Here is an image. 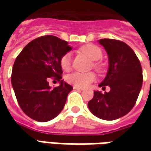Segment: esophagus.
Wrapping results in <instances>:
<instances>
[{
    "mask_svg": "<svg viewBox=\"0 0 151 151\" xmlns=\"http://www.w3.org/2000/svg\"><path fill=\"white\" fill-rule=\"evenodd\" d=\"M74 88V90H78V91H83V88H81V87H78V86H74L73 87Z\"/></svg>",
    "mask_w": 151,
    "mask_h": 151,
    "instance_id": "1",
    "label": "esophagus"
}]
</instances>
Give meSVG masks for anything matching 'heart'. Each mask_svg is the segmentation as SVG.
<instances>
[{
    "label": "heart",
    "mask_w": 151,
    "mask_h": 151,
    "mask_svg": "<svg viewBox=\"0 0 151 151\" xmlns=\"http://www.w3.org/2000/svg\"><path fill=\"white\" fill-rule=\"evenodd\" d=\"M81 51L86 55H87L93 61L99 60L102 57V51L98 46L95 44H86L81 48ZM70 65H71V55L70 53H66L61 57L60 65L63 70H68L70 68ZM93 66L97 70H101V65L98 62H94ZM95 80H96V76L92 72H73L66 76V81L68 83L78 87H86L90 83L93 82Z\"/></svg>",
    "instance_id": "heart-1"
}]
</instances>
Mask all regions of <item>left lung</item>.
<instances>
[{
    "label": "left lung",
    "mask_w": 151,
    "mask_h": 151,
    "mask_svg": "<svg viewBox=\"0 0 151 151\" xmlns=\"http://www.w3.org/2000/svg\"><path fill=\"white\" fill-rule=\"evenodd\" d=\"M98 42L107 51L109 61L107 76L99 86L105 89L108 86L110 91H94L88 107L99 119L114 120L126 115L134 106L142 87V68L128 44L111 38Z\"/></svg>",
    "instance_id": "1"
}]
</instances>
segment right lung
I'll return each mask as SVG.
<instances>
[{
    "instance_id": "obj_1",
    "label": "right lung",
    "mask_w": 151,
    "mask_h": 151,
    "mask_svg": "<svg viewBox=\"0 0 151 151\" xmlns=\"http://www.w3.org/2000/svg\"><path fill=\"white\" fill-rule=\"evenodd\" d=\"M70 50L66 41L45 35L27 44L17 57L12 85L19 106L29 118L47 122L63 110L73 87L61 80L60 59ZM51 77L61 83L53 89L48 86Z\"/></svg>"
}]
</instances>
